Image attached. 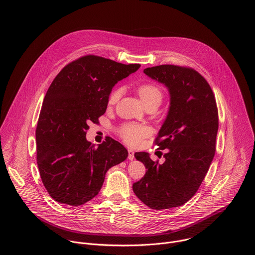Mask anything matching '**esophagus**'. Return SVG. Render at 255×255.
<instances>
[{
  "label": "esophagus",
  "instance_id": "esophagus-1",
  "mask_svg": "<svg viewBox=\"0 0 255 255\" xmlns=\"http://www.w3.org/2000/svg\"><path fill=\"white\" fill-rule=\"evenodd\" d=\"M134 152H133V150H128V159L129 160H134Z\"/></svg>",
  "mask_w": 255,
  "mask_h": 255
}]
</instances>
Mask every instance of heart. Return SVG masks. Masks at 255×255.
Masks as SVG:
<instances>
[{
	"instance_id": "heart-1",
	"label": "heart",
	"mask_w": 255,
	"mask_h": 255,
	"mask_svg": "<svg viewBox=\"0 0 255 255\" xmlns=\"http://www.w3.org/2000/svg\"><path fill=\"white\" fill-rule=\"evenodd\" d=\"M137 92L139 94V97L143 103V105L147 104H161L163 94L161 89L155 84L146 83L142 84L137 88ZM121 95V89L120 88H114L108 99V103L110 105L115 104ZM148 134V130L146 127L138 124H125L120 129V135L122 139L129 145H137L140 143V141Z\"/></svg>"
}]
</instances>
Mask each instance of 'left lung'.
<instances>
[{
    "instance_id": "obj_1",
    "label": "left lung",
    "mask_w": 255,
    "mask_h": 255,
    "mask_svg": "<svg viewBox=\"0 0 255 255\" xmlns=\"http://www.w3.org/2000/svg\"><path fill=\"white\" fill-rule=\"evenodd\" d=\"M144 73L168 89L170 106L155 139L160 150L166 149L165 161L136 152L147 170L133 191L148 207L169 209L186 203L200 187L215 154L218 111L209 84L197 71L160 65Z\"/></svg>"
}]
</instances>
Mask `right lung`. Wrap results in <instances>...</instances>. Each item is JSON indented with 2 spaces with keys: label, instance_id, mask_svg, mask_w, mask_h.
Wrapping results in <instances>:
<instances>
[{
  "label": "right lung",
  "instance_id": "add662e5",
  "mask_svg": "<svg viewBox=\"0 0 255 255\" xmlns=\"http://www.w3.org/2000/svg\"><path fill=\"white\" fill-rule=\"evenodd\" d=\"M139 68L88 55L65 66L50 85L36 142L40 176L55 201L71 206L88 202L99 193L109 169L127 158L118 141L107 137L95 146L86 131L106 112L115 84Z\"/></svg>",
  "mask_w": 255,
  "mask_h": 255
}]
</instances>
